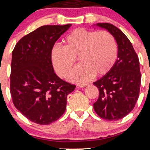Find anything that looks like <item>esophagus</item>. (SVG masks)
Here are the masks:
<instances>
[{"label":"esophagus","instance_id":"34e87169","mask_svg":"<svg viewBox=\"0 0 150 150\" xmlns=\"http://www.w3.org/2000/svg\"><path fill=\"white\" fill-rule=\"evenodd\" d=\"M88 83H83V84H79L78 86L80 87V88H84V87H86L88 86Z\"/></svg>","mask_w":150,"mask_h":150}]
</instances>
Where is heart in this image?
Segmentation results:
<instances>
[{"mask_svg":"<svg viewBox=\"0 0 150 150\" xmlns=\"http://www.w3.org/2000/svg\"><path fill=\"white\" fill-rule=\"evenodd\" d=\"M64 43V47H53L51 62L57 74L62 78H66L78 57L81 64L69 77L75 82H85L94 75H106L117 59L115 40L107 31L95 32L82 28H76L65 37Z\"/></svg>","mask_w":150,"mask_h":150,"instance_id":"b5f03b06","label":"heart"}]
</instances>
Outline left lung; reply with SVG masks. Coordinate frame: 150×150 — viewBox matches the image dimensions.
I'll list each match as a JSON object with an SVG mask.
<instances>
[{
  "instance_id": "obj_1",
  "label": "left lung",
  "mask_w": 150,
  "mask_h": 150,
  "mask_svg": "<svg viewBox=\"0 0 150 150\" xmlns=\"http://www.w3.org/2000/svg\"><path fill=\"white\" fill-rule=\"evenodd\" d=\"M106 29L117 44V59L112 68L94 82L99 98L93 104L96 113L106 120H117L134 109L139 97L141 74L139 59L132 43L124 33L108 23H97Z\"/></svg>"
}]
</instances>
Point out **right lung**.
<instances>
[{"label": "right lung", "mask_w": 150, "mask_h": 150, "mask_svg": "<svg viewBox=\"0 0 150 150\" xmlns=\"http://www.w3.org/2000/svg\"><path fill=\"white\" fill-rule=\"evenodd\" d=\"M43 25L22 38L12 51L10 93L16 109L33 122L50 125L65 111L76 86L55 74L51 52L71 26Z\"/></svg>", "instance_id": "1"}]
</instances>
